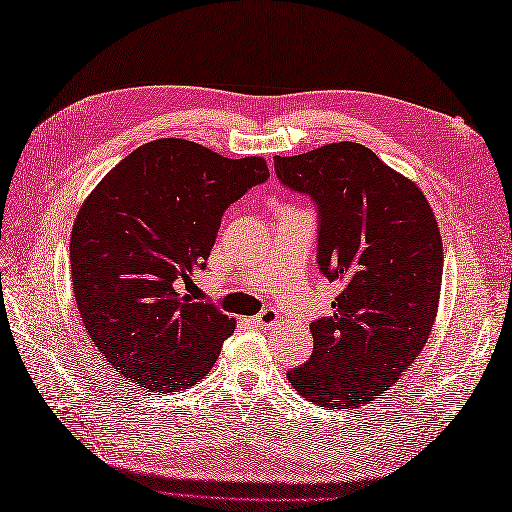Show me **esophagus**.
I'll list each match as a JSON object with an SVG mask.
<instances>
[{"mask_svg":"<svg viewBox=\"0 0 512 512\" xmlns=\"http://www.w3.org/2000/svg\"><path fill=\"white\" fill-rule=\"evenodd\" d=\"M255 323L262 325V328H270V325L279 323V312L275 308H264L262 312L255 317Z\"/></svg>","mask_w":512,"mask_h":512,"instance_id":"1","label":"esophagus"}]
</instances>
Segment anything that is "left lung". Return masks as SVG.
Masks as SVG:
<instances>
[{"label": "left lung", "instance_id": "obj_1", "mask_svg": "<svg viewBox=\"0 0 512 512\" xmlns=\"http://www.w3.org/2000/svg\"><path fill=\"white\" fill-rule=\"evenodd\" d=\"M275 173L317 206V264L343 286L332 317L310 323L312 356L288 380L314 405H369L422 352L436 321V217L416 184L358 143L275 156Z\"/></svg>", "mask_w": 512, "mask_h": 512}]
</instances>
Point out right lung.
Returning <instances> with one entry per match:
<instances>
[{
  "label": "right lung",
  "instance_id": "obj_1",
  "mask_svg": "<svg viewBox=\"0 0 512 512\" xmlns=\"http://www.w3.org/2000/svg\"><path fill=\"white\" fill-rule=\"evenodd\" d=\"M268 178L264 158L160 138L118 162L83 202L70 239L76 308L127 383L165 394L209 374L235 321L178 286L206 268L228 206Z\"/></svg>",
  "mask_w": 512,
  "mask_h": 512
}]
</instances>
